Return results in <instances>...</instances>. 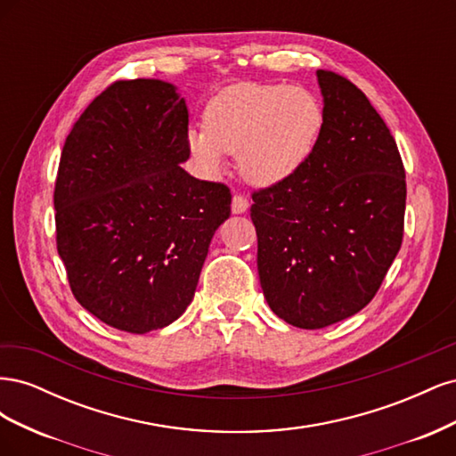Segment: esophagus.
Masks as SVG:
<instances>
[{
	"label": "esophagus",
	"instance_id": "esophagus-1",
	"mask_svg": "<svg viewBox=\"0 0 456 456\" xmlns=\"http://www.w3.org/2000/svg\"><path fill=\"white\" fill-rule=\"evenodd\" d=\"M247 209H249V200H247L245 196H233L232 198V213L233 215H241L245 213Z\"/></svg>",
	"mask_w": 456,
	"mask_h": 456
}]
</instances>
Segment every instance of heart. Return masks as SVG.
Here are the masks:
<instances>
[{
	"label": "heart",
	"mask_w": 456,
	"mask_h": 456,
	"mask_svg": "<svg viewBox=\"0 0 456 456\" xmlns=\"http://www.w3.org/2000/svg\"><path fill=\"white\" fill-rule=\"evenodd\" d=\"M323 106L306 89L238 84L205 108V127L188 131V144L209 171L240 154V171L256 186L287 181L308 161L323 129Z\"/></svg>",
	"instance_id": "heart-1"
}]
</instances>
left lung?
Returning a JSON list of instances; mask_svg holds the SVG:
<instances>
[{"label":"left lung","mask_w":456,"mask_h":456,"mask_svg":"<svg viewBox=\"0 0 456 456\" xmlns=\"http://www.w3.org/2000/svg\"><path fill=\"white\" fill-rule=\"evenodd\" d=\"M323 129L287 181L253 191L258 278L272 312L323 329L365 308L403 241L405 169L390 129L350 79L317 70Z\"/></svg>","instance_id":"obj_1"}]
</instances>
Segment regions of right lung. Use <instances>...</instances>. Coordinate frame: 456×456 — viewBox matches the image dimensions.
I'll return each mask as SVG.
<instances>
[{
	"mask_svg": "<svg viewBox=\"0 0 456 456\" xmlns=\"http://www.w3.org/2000/svg\"><path fill=\"white\" fill-rule=\"evenodd\" d=\"M188 158L186 102L159 79L116 81L66 136L57 249L76 300L110 327H167L194 298L232 194L188 175Z\"/></svg>",
	"mask_w": 456,
	"mask_h": 456,
	"instance_id": "add662e5",
	"label": "right lung"
}]
</instances>
